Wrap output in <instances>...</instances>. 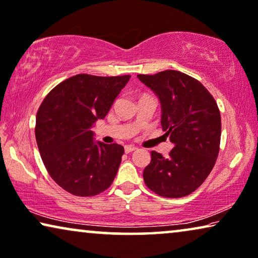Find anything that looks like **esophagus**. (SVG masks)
I'll use <instances>...</instances> for the list:
<instances>
[{"instance_id": "esophagus-1", "label": "esophagus", "mask_w": 258, "mask_h": 258, "mask_svg": "<svg viewBox=\"0 0 258 258\" xmlns=\"http://www.w3.org/2000/svg\"><path fill=\"white\" fill-rule=\"evenodd\" d=\"M124 150H125L126 154H129V152H133V151L137 150V148L135 147V145H125Z\"/></svg>"}]
</instances>
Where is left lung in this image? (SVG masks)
<instances>
[{"label":"left lung","instance_id":"8db88e82","mask_svg":"<svg viewBox=\"0 0 258 258\" xmlns=\"http://www.w3.org/2000/svg\"><path fill=\"white\" fill-rule=\"evenodd\" d=\"M162 103V128L173 143L165 158L151 151L143 171L145 185L165 198H181L196 191L215 165L221 140V115L205 86L179 71L138 74Z\"/></svg>","mask_w":258,"mask_h":258}]
</instances>
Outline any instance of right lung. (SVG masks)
<instances>
[{
	"label": "right lung",
	"instance_id": "1",
	"mask_svg": "<svg viewBox=\"0 0 258 258\" xmlns=\"http://www.w3.org/2000/svg\"><path fill=\"white\" fill-rule=\"evenodd\" d=\"M130 76L77 74L52 89L36 117V141L50 177L73 196L93 197L109 187L124 149L94 143L93 123L103 118Z\"/></svg>",
	"mask_w": 258,
	"mask_h": 258
}]
</instances>
